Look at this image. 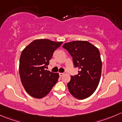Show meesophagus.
I'll use <instances>...</instances> for the list:
<instances>
[{"label": "esophagus", "mask_w": 122, "mask_h": 122, "mask_svg": "<svg viewBox=\"0 0 122 122\" xmlns=\"http://www.w3.org/2000/svg\"><path fill=\"white\" fill-rule=\"evenodd\" d=\"M64 75L63 73H59V76L60 77H61V76H63V75Z\"/></svg>", "instance_id": "esophagus-1"}]
</instances>
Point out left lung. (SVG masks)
Segmentation results:
<instances>
[{
    "label": "left lung",
    "mask_w": 122,
    "mask_h": 122,
    "mask_svg": "<svg viewBox=\"0 0 122 122\" xmlns=\"http://www.w3.org/2000/svg\"><path fill=\"white\" fill-rule=\"evenodd\" d=\"M72 57L73 65L79 69L78 74L71 76L67 87L71 95L78 99L91 96L100 81L102 61L97 47L87 41H73L64 44Z\"/></svg>",
    "instance_id": "left-lung-1"
}]
</instances>
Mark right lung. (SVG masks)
<instances>
[{"label":"right lung","mask_w":122,"mask_h":122,"mask_svg":"<svg viewBox=\"0 0 122 122\" xmlns=\"http://www.w3.org/2000/svg\"><path fill=\"white\" fill-rule=\"evenodd\" d=\"M62 43L49 39L35 40L22 51L19 61L20 77L24 88L32 97H45L58 80V73L46 69L54 52Z\"/></svg>","instance_id":"1"}]
</instances>
